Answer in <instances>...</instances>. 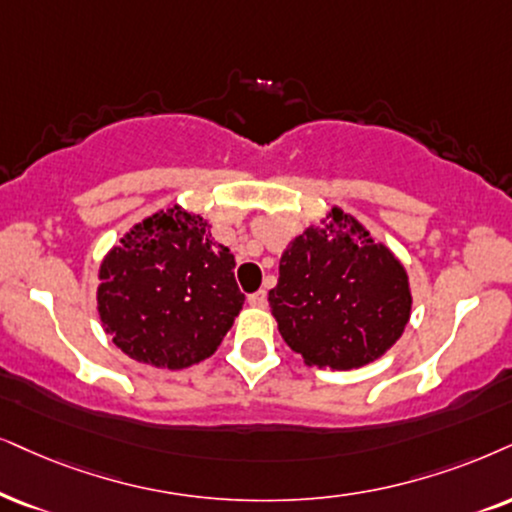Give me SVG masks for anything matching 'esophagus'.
Segmentation results:
<instances>
[{"label": "esophagus", "mask_w": 512, "mask_h": 512, "mask_svg": "<svg viewBox=\"0 0 512 512\" xmlns=\"http://www.w3.org/2000/svg\"><path fill=\"white\" fill-rule=\"evenodd\" d=\"M248 304H250V307H264V304H267V293H264V290L250 293L248 295Z\"/></svg>", "instance_id": "obj_1"}]
</instances>
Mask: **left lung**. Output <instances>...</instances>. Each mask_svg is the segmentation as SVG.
Listing matches in <instances>:
<instances>
[{
	"label": "left lung",
	"instance_id": "8db88e82",
	"mask_svg": "<svg viewBox=\"0 0 512 512\" xmlns=\"http://www.w3.org/2000/svg\"><path fill=\"white\" fill-rule=\"evenodd\" d=\"M404 264L333 208L283 250L269 290L281 338L307 366L349 371L380 359L411 319Z\"/></svg>",
	"mask_w": 512,
	"mask_h": 512
}]
</instances>
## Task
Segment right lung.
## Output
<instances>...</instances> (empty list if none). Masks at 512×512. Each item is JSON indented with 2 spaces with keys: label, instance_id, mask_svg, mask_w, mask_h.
I'll list each match as a JSON object with an SVG mask.
<instances>
[{
  "label": "right lung",
  "instance_id": "obj_1",
  "mask_svg": "<svg viewBox=\"0 0 512 512\" xmlns=\"http://www.w3.org/2000/svg\"><path fill=\"white\" fill-rule=\"evenodd\" d=\"M229 248L208 219L172 205L134 224L103 257L96 304L106 333L129 359L189 368L215 354L245 295Z\"/></svg>",
  "mask_w": 512,
  "mask_h": 512
}]
</instances>
